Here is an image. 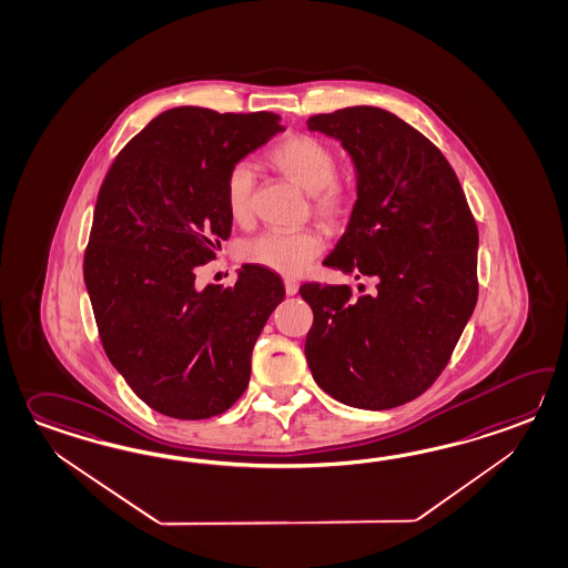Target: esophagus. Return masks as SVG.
<instances>
[{
	"instance_id": "1",
	"label": "esophagus",
	"mask_w": 568,
	"mask_h": 568,
	"mask_svg": "<svg viewBox=\"0 0 568 568\" xmlns=\"http://www.w3.org/2000/svg\"><path fill=\"white\" fill-rule=\"evenodd\" d=\"M283 283H285V293H287V295H295L297 290H300V283H297L295 278H285Z\"/></svg>"
}]
</instances>
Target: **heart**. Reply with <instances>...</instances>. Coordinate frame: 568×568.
Segmentation results:
<instances>
[{
	"label": "heart",
	"instance_id": "obj_1",
	"mask_svg": "<svg viewBox=\"0 0 568 568\" xmlns=\"http://www.w3.org/2000/svg\"><path fill=\"white\" fill-rule=\"evenodd\" d=\"M268 163L293 185L310 193L312 212L326 226L338 227L351 217L356 205V185L351 176L336 173V152L312 134L295 132L266 154ZM253 171L244 163H236L227 171L224 181V203L227 214L244 224L253 215ZM322 251V236L315 230L293 234L266 232L240 246V258L251 265L263 266L278 275L295 277L303 273Z\"/></svg>",
	"mask_w": 568,
	"mask_h": 568
}]
</instances>
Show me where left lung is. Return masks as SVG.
Listing matches in <instances>:
<instances>
[{"label":"left lung","mask_w":568,"mask_h":568,"mask_svg":"<svg viewBox=\"0 0 568 568\" xmlns=\"http://www.w3.org/2000/svg\"><path fill=\"white\" fill-rule=\"evenodd\" d=\"M307 128L341 140L358 173L351 224L324 265L375 278V291L303 283L305 358L334 399L392 409L440 377L477 305V222L440 149L402 118L356 105Z\"/></svg>","instance_id":"left-lung-1"}]
</instances>
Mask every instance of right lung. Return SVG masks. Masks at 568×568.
Listing matches in <instances>:
<instances>
[{"label": "right lung", "mask_w": 568, "mask_h": 568, "mask_svg": "<svg viewBox=\"0 0 568 568\" xmlns=\"http://www.w3.org/2000/svg\"><path fill=\"white\" fill-rule=\"evenodd\" d=\"M273 112L173 108L115 156L101 183L83 277L103 351L163 416L205 419L236 404L254 342L285 297L283 281L244 265L239 281L195 287V268L232 232L227 171L285 128Z\"/></svg>", "instance_id": "obj_1"}]
</instances>
